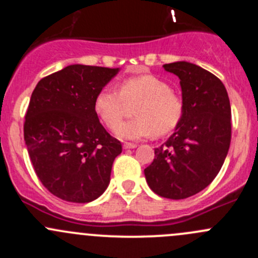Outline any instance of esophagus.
Returning a JSON list of instances; mask_svg holds the SVG:
<instances>
[{
	"mask_svg": "<svg viewBox=\"0 0 258 258\" xmlns=\"http://www.w3.org/2000/svg\"><path fill=\"white\" fill-rule=\"evenodd\" d=\"M124 149H134L137 148V144L136 143H124Z\"/></svg>",
	"mask_w": 258,
	"mask_h": 258,
	"instance_id": "34e87169",
	"label": "esophagus"
}]
</instances>
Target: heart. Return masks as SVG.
Masks as SVG:
<instances>
[{"instance_id": "b5f03b06", "label": "heart", "mask_w": 258, "mask_h": 258, "mask_svg": "<svg viewBox=\"0 0 258 258\" xmlns=\"http://www.w3.org/2000/svg\"><path fill=\"white\" fill-rule=\"evenodd\" d=\"M137 102L134 119L122 123L115 129L119 138L138 141L166 136L175 131L183 117V101L171 86L153 75L127 77L120 82L119 91L104 87L97 92L94 109L109 129H114L122 118L126 103Z\"/></svg>"}]
</instances>
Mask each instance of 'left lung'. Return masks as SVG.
<instances>
[{"instance_id":"1","label":"left lung","mask_w":258,"mask_h":258,"mask_svg":"<svg viewBox=\"0 0 258 258\" xmlns=\"http://www.w3.org/2000/svg\"><path fill=\"white\" fill-rule=\"evenodd\" d=\"M163 68L180 78L185 111L175 133L154 149L144 175L157 195L180 200L204 190L222 168L232 137V112L224 85L209 71L188 62Z\"/></svg>"}]
</instances>
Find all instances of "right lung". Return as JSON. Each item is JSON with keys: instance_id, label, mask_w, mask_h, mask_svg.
I'll return each instance as SVG.
<instances>
[{"instance_id": "right-lung-1", "label": "right lung", "mask_w": 258, "mask_h": 258, "mask_svg": "<svg viewBox=\"0 0 258 258\" xmlns=\"http://www.w3.org/2000/svg\"><path fill=\"white\" fill-rule=\"evenodd\" d=\"M119 68L72 64L41 78L31 94L24 139L36 176L54 196L90 203L104 194L121 143L94 109Z\"/></svg>"}]
</instances>
